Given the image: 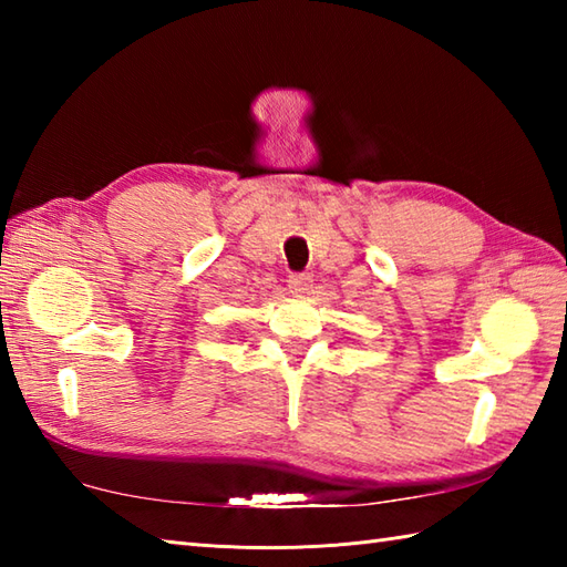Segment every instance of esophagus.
Here are the masks:
<instances>
[{
  "mask_svg": "<svg viewBox=\"0 0 567 567\" xmlns=\"http://www.w3.org/2000/svg\"><path fill=\"white\" fill-rule=\"evenodd\" d=\"M287 282H290V292L295 297H305L311 290V275L309 272H292L290 280H287Z\"/></svg>",
  "mask_w": 567,
  "mask_h": 567,
  "instance_id": "1",
  "label": "esophagus"
}]
</instances>
